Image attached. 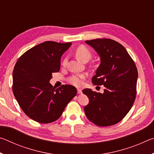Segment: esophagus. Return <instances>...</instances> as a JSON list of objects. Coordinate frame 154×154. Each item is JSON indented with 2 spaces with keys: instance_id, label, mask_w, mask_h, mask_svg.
<instances>
[{
  "instance_id": "34e87169",
  "label": "esophagus",
  "mask_w": 154,
  "mask_h": 154,
  "mask_svg": "<svg viewBox=\"0 0 154 154\" xmlns=\"http://www.w3.org/2000/svg\"><path fill=\"white\" fill-rule=\"evenodd\" d=\"M77 93L78 94H82V90L81 89H77Z\"/></svg>"
}]
</instances>
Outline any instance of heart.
Here are the masks:
<instances>
[{
    "label": "heart",
    "instance_id": "1",
    "mask_svg": "<svg viewBox=\"0 0 154 154\" xmlns=\"http://www.w3.org/2000/svg\"><path fill=\"white\" fill-rule=\"evenodd\" d=\"M75 56L77 58L82 62H88L92 57V51L90 49L85 45H81L75 49ZM67 59L65 58L62 64L65 66L66 64ZM85 75H73L69 78V82L71 84L75 85V86L79 87L82 86L83 83V79H85Z\"/></svg>",
    "mask_w": 154,
    "mask_h": 154
}]
</instances>
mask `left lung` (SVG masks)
<instances>
[{
  "label": "left lung",
  "instance_id": "1",
  "mask_svg": "<svg viewBox=\"0 0 154 154\" xmlns=\"http://www.w3.org/2000/svg\"><path fill=\"white\" fill-rule=\"evenodd\" d=\"M85 43L97 51L100 64L94 75V85L105 87L104 93L84 89L90 102L85 116L98 126H109L120 122L133 105L137 95L138 71L124 47L110 38H96Z\"/></svg>",
  "mask_w": 154,
  "mask_h": 154
}]
</instances>
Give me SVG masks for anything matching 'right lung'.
Masks as SVG:
<instances>
[{"label": "right lung", "mask_w": 154, "mask_h": 154, "mask_svg": "<svg viewBox=\"0 0 154 154\" xmlns=\"http://www.w3.org/2000/svg\"><path fill=\"white\" fill-rule=\"evenodd\" d=\"M71 43L45 41L21 56L13 71V92L21 109L30 119L48 124L58 119L77 94L76 88L49 83L53 72L60 69L62 54Z\"/></svg>", "instance_id": "right-lung-1"}]
</instances>
